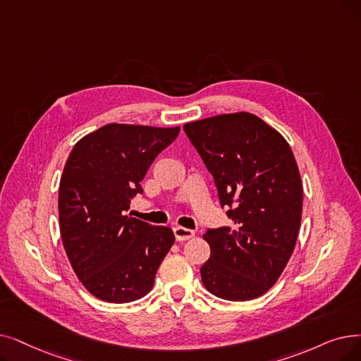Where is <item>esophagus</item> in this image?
<instances>
[{"label": "esophagus", "instance_id": "esophagus-1", "mask_svg": "<svg viewBox=\"0 0 361 361\" xmlns=\"http://www.w3.org/2000/svg\"><path fill=\"white\" fill-rule=\"evenodd\" d=\"M174 236L178 242H183V240H189L195 236V231L190 230V228H184V227H176L174 228Z\"/></svg>", "mask_w": 361, "mask_h": 361}]
</instances>
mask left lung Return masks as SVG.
Listing matches in <instances>:
<instances>
[{
	"label": "left lung",
	"mask_w": 361,
	"mask_h": 361,
	"mask_svg": "<svg viewBox=\"0 0 361 361\" xmlns=\"http://www.w3.org/2000/svg\"><path fill=\"white\" fill-rule=\"evenodd\" d=\"M184 131L233 221L203 234L211 257L202 283L223 300H255L283 273L301 227L302 183L290 146L247 112L189 122Z\"/></svg>",
	"instance_id": "left-lung-1"
}]
</instances>
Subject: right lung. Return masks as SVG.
<instances>
[{
  "label": "right lung",
  "instance_id": "1",
  "mask_svg": "<svg viewBox=\"0 0 361 361\" xmlns=\"http://www.w3.org/2000/svg\"><path fill=\"white\" fill-rule=\"evenodd\" d=\"M180 127L107 123L78 142L59 187L60 236L78 279L106 302L123 304L150 292L171 246L169 227L123 215L152 162Z\"/></svg>",
  "mask_w": 361,
  "mask_h": 361
}]
</instances>
